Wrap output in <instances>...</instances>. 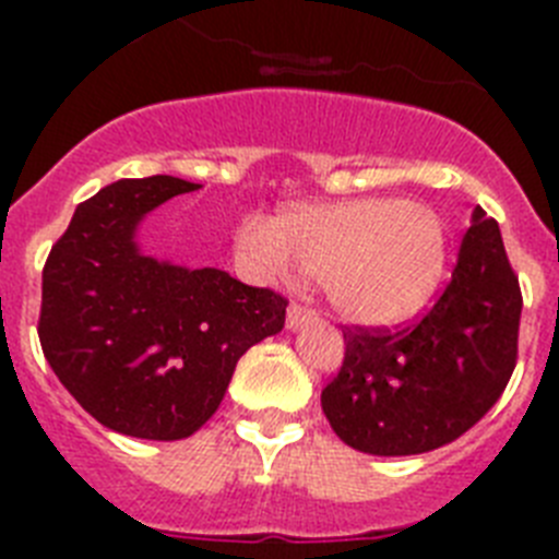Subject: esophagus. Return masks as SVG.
I'll return each instance as SVG.
<instances>
[{"mask_svg": "<svg viewBox=\"0 0 559 559\" xmlns=\"http://www.w3.org/2000/svg\"><path fill=\"white\" fill-rule=\"evenodd\" d=\"M310 319H313V313H310L308 308H302V305H290L288 308V316H285V322H288V330H299L302 324H308Z\"/></svg>", "mask_w": 559, "mask_h": 559, "instance_id": "34e87169", "label": "esophagus"}]
</instances>
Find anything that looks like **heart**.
I'll list each match as a JSON object with an SVG mask.
<instances>
[{"label":"heart","instance_id":"heart-1","mask_svg":"<svg viewBox=\"0 0 559 559\" xmlns=\"http://www.w3.org/2000/svg\"><path fill=\"white\" fill-rule=\"evenodd\" d=\"M240 263L265 283L305 269L349 324L392 328L426 308L448 260L442 221L414 201L355 199L294 204L249 218L235 237Z\"/></svg>","mask_w":559,"mask_h":559}]
</instances>
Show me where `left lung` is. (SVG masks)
Instances as JSON below:
<instances>
[{"mask_svg": "<svg viewBox=\"0 0 559 559\" xmlns=\"http://www.w3.org/2000/svg\"><path fill=\"white\" fill-rule=\"evenodd\" d=\"M521 308L501 229L476 206L451 283L423 322L344 333V367L322 392L335 437L372 456H414L471 431L510 383Z\"/></svg>", "mask_w": 559, "mask_h": 559, "instance_id": "left-lung-1", "label": "left lung"}]
</instances>
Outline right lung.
<instances>
[{"label":"right lung","mask_w":559,"mask_h":559,"mask_svg":"<svg viewBox=\"0 0 559 559\" xmlns=\"http://www.w3.org/2000/svg\"><path fill=\"white\" fill-rule=\"evenodd\" d=\"M199 187L176 176L103 187L44 265V358L97 423L126 437H192L218 412L240 355L285 328L288 302L274 290L142 251V221Z\"/></svg>","instance_id":"add662e5"}]
</instances>
